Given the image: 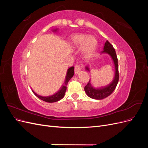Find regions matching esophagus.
<instances>
[{"instance_id": "esophagus-1", "label": "esophagus", "mask_w": 148, "mask_h": 148, "mask_svg": "<svg viewBox=\"0 0 148 148\" xmlns=\"http://www.w3.org/2000/svg\"><path fill=\"white\" fill-rule=\"evenodd\" d=\"M81 68H80V66H79V65H75V73L76 74V75H77V74H78L80 71H81Z\"/></svg>"}]
</instances>
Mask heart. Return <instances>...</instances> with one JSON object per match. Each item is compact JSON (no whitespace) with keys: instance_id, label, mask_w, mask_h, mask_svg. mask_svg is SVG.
Segmentation results:
<instances>
[{"instance_id":"b5f03b06","label":"heart","mask_w":148,"mask_h":148,"mask_svg":"<svg viewBox=\"0 0 148 148\" xmlns=\"http://www.w3.org/2000/svg\"><path fill=\"white\" fill-rule=\"evenodd\" d=\"M71 45L75 48L81 47L82 53L84 59H89L95 53L97 47V41L95 36L86 34H76L70 38Z\"/></svg>"}]
</instances>
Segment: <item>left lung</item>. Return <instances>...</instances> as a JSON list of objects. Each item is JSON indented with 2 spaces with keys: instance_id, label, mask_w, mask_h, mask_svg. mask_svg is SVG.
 Segmentation results:
<instances>
[{
  "instance_id": "left-lung-1",
  "label": "left lung",
  "mask_w": 148,
  "mask_h": 148,
  "mask_svg": "<svg viewBox=\"0 0 148 148\" xmlns=\"http://www.w3.org/2000/svg\"><path fill=\"white\" fill-rule=\"evenodd\" d=\"M101 53H107L109 54L112 59L114 66H115V76L114 78L110 83L104 86L96 87L94 86L89 80L88 83L84 87V91L86 95L92 99L97 100L103 99L104 98L110 96L117 86L119 79V66H118V59L116 52L113 46L107 41L104 44V50L101 52ZM86 70L89 71V67L86 66Z\"/></svg>"
}]
</instances>
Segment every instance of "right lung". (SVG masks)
<instances>
[{
    "mask_svg": "<svg viewBox=\"0 0 148 148\" xmlns=\"http://www.w3.org/2000/svg\"><path fill=\"white\" fill-rule=\"evenodd\" d=\"M57 29L53 30V32H56V31H57ZM73 75H74V66L70 67V68L68 69V70H67L66 77H65V80H64L63 84H62V86H60L59 90H58L56 92H55L54 94H53V95H52L44 96H41V95H38V94L36 93L33 90H32V91L33 92L35 96H36L38 98H39L40 99H41L45 102H54L59 101L64 97L65 93L66 90V85H67V84H68L69 80L73 77Z\"/></svg>",
    "mask_w": 148,
    "mask_h": 148,
    "instance_id": "1",
    "label": "right lung"
}]
</instances>
